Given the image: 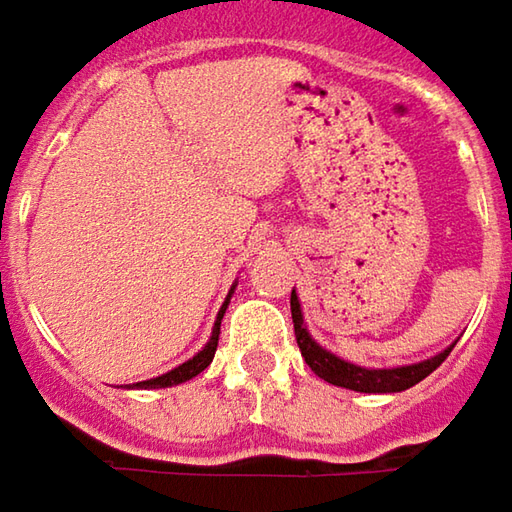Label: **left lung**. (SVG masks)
<instances>
[{"instance_id": "left-lung-1", "label": "left lung", "mask_w": 512, "mask_h": 512, "mask_svg": "<svg viewBox=\"0 0 512 512\" xmlns=\"http://www.w3.org/2000/svg\"><path fill=\"white\" fill-rule=\"evenodd\" d=\"M291 317H294V334L296 345L305 357V363L311 371L322 377L325 383L343 386V389H354V392H369V395H383V392H403L412 389L415 383H421L423 377H429L449 357L452 345L447 351L435 354L432 360H423L415 366H397V369H363L354 363H345L340 357H334L331 351H325L322 345L311 340V334L302 325V311H299V299L291 291Z\"/></svg>"}]
</instances>
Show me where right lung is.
Segmentation results:
<instances>
[{
	"mask_svg": "<svg viewBox=\"0 0 512 512\" xmlns=\"http://www.w3.org/2000/svg\"><path fill=\"white\" fill-rule=\"evenodd\" d=\"M224 311H227V302L221 305V311H218V320L213 325V337H210V343L204 345L192 360L187 363H181L178 369L167 371V374H161V377H152V380H143V383H135L138 389H167V386H178V383H187L192 380L195 374H201V371L207 369L210 363H213V357H216V348H218V334H221V317H224Z\"/></svg>",
	"mask_w": 512,
	"mask_h": 512,
	"instance_id": "add662e5",
	"label": "right lung"
}]
</instances>
